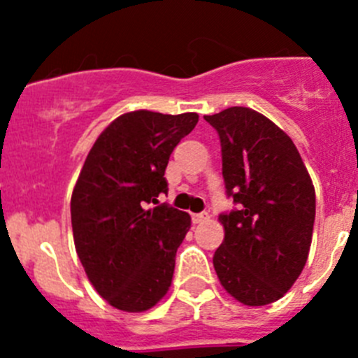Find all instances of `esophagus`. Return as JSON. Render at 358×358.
Listing matches in <instances>:
<instances>
[{
  "label": "esophagus",
  "instance_id": "1",
  "mask_svg": "<svg viewBox=\"0 0 358 358\" xmlns=\"http://www.w3.org/2000/svg\"><path fill=\"white\" fill-rule=\"evenodd\" d=\"M208 218H210V215H208V213H195V215H192V220H194V224L206 222Z\"/></svg>",
  "mask_w": 358,
  "mask_h": 358
}]
</instances>
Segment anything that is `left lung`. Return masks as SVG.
Segmentation results:
<instances>
[{"label": "left lung", "mask_w": 358, "mask_h": 358, "mask_svg": "<svg viewBox=\"0 0 358 358\" xmlns=\"http://www.w3.org/2000/svg\"><path fill=\"white\" fill-rule=\"evenodd\" d=\"M204 120L220 136L226 192L238 204L218 217L224 242L215 273L242 305H268L285 296L308 258L314 182L294 141L258 110L229 107Z\"/></svg>", "instance_id": "obj_1"}]
</instances>
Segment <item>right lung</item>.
<instances>
[{
	"mask_svg": "<svg viewBox=\"0 0 358 358\" xmlns=\"http://www.w3.org/2000/svg\"><path fill=\"white\" fill-rule=\"evenodd\" d=\"M197 113L131 110L107 125L85 157L71 194L75 249L87 280L110 306L145 312L172 285L176 252L192 218L157 204L177 143Z\"/></svg>",
	"mask_w": 358,
	"mask_h": 358,
	"instance_id": "add662e5",
	"label": "right lung"
}]
</instances>
